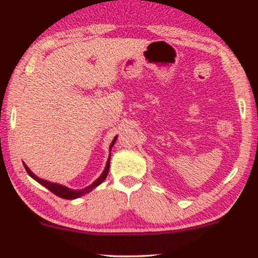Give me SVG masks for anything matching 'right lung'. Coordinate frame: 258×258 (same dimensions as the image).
<instances>
[{
  "mask_svg": "<svg viewBox=\"0 0 258 258\" xmlns=\"http://www.w3.org/2000/svg\"><path fill=\"white\" fill-rule=\"evenodd\" d=\"M116 139H117V136H116L115 139H114V141H112V142H111L110 148H109V149H110V150H111L112 146H114L115 142H116ZM110 155H111V154H110ZM110 155H109V158H108V161H107V165H105L104 171L102 172V175L100 176V177H98V178L96 179V181H95V182L93 183V184H90L89 186H87V188L81 189V190H73V189L67 188V186H64V185L57 184V183H51V182L45 181V179L38 178L36 175H34L33 172H31V171L29 170V168H28L26 164L23 163V165H24V168H26V170H27L28 174H29V175L31 176V177H33V178L35 179V181H37L38 183H41L42 185H44L45 188H47L48 190H50V191H51L52 194H55L56 196L61 197V199H64V200H74V199H77V197L84 195V194H88V192L90 191V190H93L94 188H96V186H97L98 184H101V183L104 181L105 177H107V175H108L109 167H110Z\"/></svg>",
  "mask_w": 258,
  "mask_h": 258,
  "instance_id": "right-lung-1",
  "label": "right lung"
}]
</instances>
